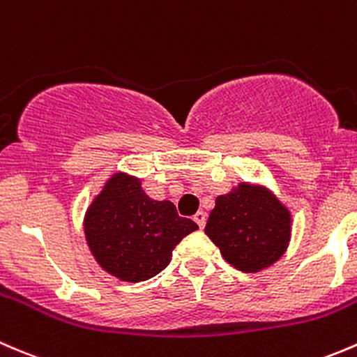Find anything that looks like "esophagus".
Instances as JSON below:
<instances>
[{
    "instance_id": "1",
    "label": "esophagus",
    "mask_w": 357,
    "mask_h": 357,
    "mask_svg": "<svg viewBox=\"0 0 357 357\" xmlns=\"http://www.w3.org/2000/svg\"><path fill=\"white\" fill-rule=\"evenodd\" d=\"M194 222L199 225V229H203L204 223H206V213L204 211H197L196 215H194Z\"/></svg>"
}]
</instances>
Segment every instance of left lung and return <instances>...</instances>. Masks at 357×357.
Listing matches in <instances>:
<instances>
[{
  "mask_svg": "<svg viewBox=\"0 0 357 357\" xmlns=\"http://www.w3.org/2000/svg\"><path fill=\"white\" fill-rule=\"evenodd\" d=\"M204 234L235 270L259 273L287 251L292 213L263 183L238 182L215 199Z\"/></svg>",
  "mask_w": 357,
  "mask_h": 357,
  "instance_id": "obj_1",
  "label": "left lung"
}]
</instances>
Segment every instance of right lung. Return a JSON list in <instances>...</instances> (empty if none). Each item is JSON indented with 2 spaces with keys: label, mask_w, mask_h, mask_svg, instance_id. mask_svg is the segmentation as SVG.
<instances>
[{
  "label": "right lung",
  "mask_w": 357,
  "mask_h": 357,
  "mask_svg": "<svg viewBox=\"0 0 357 357\" xmlns=\"http://www.w3.org/2000/svg\"><path fill=\"white\" fill-rule=\"evenodd\" d=\"M84 237L96 263L122 282H144L172 261L185 235L199 227L178 216L172 201L151 199L142 180L115 172L84 215Z\"/></svg>",
  "instance_id": "add662e5"
}]
</instances>
